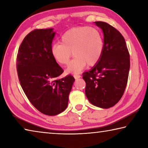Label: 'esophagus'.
I'll return each instance as SVG.
<instances>
[{
    "instance_id": "obj_1",
    "label": "esophagus",
    "mask_w": 148,
    "mask_h": 148,
    "mask_svg": "<svg viewBox=\"0 0 148 148\" xmlns=\"http://www.w3.org/2000/svg\"><path fill=\"white\" fill-rule=\"evenodd\" d=\"M74 77L76 79H77V78H79V77H81V76H80V75H79V74H74Z\"/></svg>"
}]
</instances>
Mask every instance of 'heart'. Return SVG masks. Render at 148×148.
Returning a JSON list of instances; mask_svg holds the SVG:
<instances>
[{"label": "heart", "instance_id": "1", "mask_svg": "<svg viewBox=\"0 0 148 148\" xmlns=\"http://www.w3.org/2000/svg\"><path fill=\"white\" fill-rule=\"evenodd\" d=\"M104 50V39L98 29L87 26L69 29L62 34L61 43L54 44L51 53L57 62L67 64L72 56L74 59L67 71L77 74L87 64L93 66L99 61Z\"/></svg>", "mask_w": 148, "mask_h": 148}]
</instances>
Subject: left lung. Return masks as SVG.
Listing matches in <instances>:
<instances>
[{
  "instance_id": "obj_1",
  "label": "left lung",
  "mask_w": 148,
  "mask_h": 148,
  "mask_svg": "<svg viewBox=\"0 0 148 148\" xmlns=\"http://www.w3.org/2000/svg\"><path fill=\"white\" fill-rule=\"evenodd\" d=\"M104 34V50L99 61L83 74L86 95L95 106L109 108L123 96L130 69V56L122 34L108 23L94 22Z\"/></svg>"
}]
</instances>
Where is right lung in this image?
I'll return each instance as SVG.
<instances>
[{
    "label": "right lung",
    "mask_w": 148,
    "mask_h": 148,
    "mask_svg": "<svg viewBox=\"0 0 148 148\" xmlns=\"http://www.w3.org/2000/svg\"><path fill=\"white\" fill-rule=\"evenodd\" d=\"M53 29H36L25 37L17 57L20 84L31 103L45 115L56 116L68 106L74 77L57 79L63 70L51 53Z\"/></svg>",
    "instance_id": "right-lung-1"
}]
</instances>
